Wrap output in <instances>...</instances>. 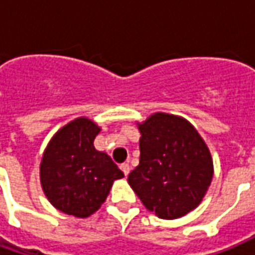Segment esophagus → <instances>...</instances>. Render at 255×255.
Segmentation results:
<instances>
[{
  "label": "esophagus",
  "mask_w": 255,
  "mask_h": 255,
  "mask_svg": "<svg viewBox=\"0 0 255 255\" xmlns=\"http://www.w3.org/2000/svg\"><path fill=\"white\" fill-rule=\"evenodd\" d=\"M120 168H122V171L124 172V175L128 176V173H129V171H131V166H129V164H122Z\"/></svg>",
  "instance_id": "esophagus-1"
}]
</instances>
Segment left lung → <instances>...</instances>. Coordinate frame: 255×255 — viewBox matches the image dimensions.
Instances as JSON below:
<instances>
[{
  "label": "left lung",
  "instance_id": "left-lung-1",
  "mask_svg": "<svg viewBox=\"0 0 255 255\" xmlns=\"http://www.w3.org/2000/svg\"><path fill=\"white\" fill-rule=\"evenodd\" d=\"M139 165L128 183L146 209L164 220L183 217L201 203L213 177L205 140L183 117L154 113L138 124Z\"/></svg>",
  "mask_w": 255,
  "mask_h": 255
}]
</instances>
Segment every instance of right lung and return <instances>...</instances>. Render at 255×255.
<instances>
[{"label": "right lung", "mask_w": 255, "mask_h": 255, "mask_svg": "<svg viewBox=\"0 0 255 255\" xmlns=\"http://www.w3.org/2000/svg\"><path fill=\"white\" fill-rule=\"evenodd\" d=\"M101 128L87 117H78L54 133L41 162L45 195L60 212L89 217L105 202L112 184L124 177L106 153L94 147Z\"/></svg>", "instance_id": "1"}]
</instances>
